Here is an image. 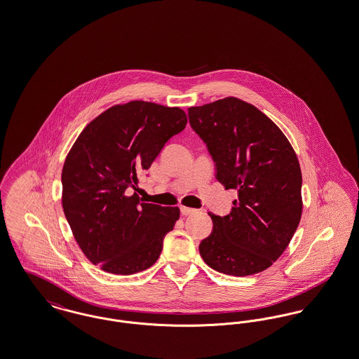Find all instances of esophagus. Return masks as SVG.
Wrapping results in <instances>:
<instances>
[{
	"label": "esophagus",
	"instance_id": "obj_1",
	"mask_svg": "<svg viewBox=\"0 0 359 359\" xmlns=\"http://www.w3.org/2000/svg\"><path fill=\"white\" fill-rule=\"evenodd\" d=\"M180 212H182V215L188 217V215L195 214V212H196V210H195V208H191V207H180Z\"/></svg>",
	"mask_w": 359,
	"mask_h": 359
}]
</instances>
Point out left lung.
<instances>
[{"label":"left lung","instance_id":"1","mask_svg":"<svg viewBox=\"0 0 359 359\" xmlns=\"http://www.w3.org/2000/svg\"><path fill=\"white\" fill-rule=\"evenodd\" d=\"M215 177L238 199L231 211L211 212L212 231L199 245L205 264L229 276L268 269L290 245L302 218V171L290 141L256 106L224 98L189 107Z\"/></svg>","mask_w":359,"mask_h":359}]
</instances>
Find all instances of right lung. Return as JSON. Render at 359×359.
I'll return each instance as SVG.
<instances>
[{"instance_id":"1","label":"right lung","mask_w":359,"mask_h":359,"mask_svg":"<svg viewBox=\"0 0 359 359\" xmlns=\"http://www.w3.org/2000/svg\"><path fill=\"white\" fill-rule=\"evenodd\" d=\"M186 125L179 107L132 101L91 121L69 151L62 172L65 215L85 256L104 272L138 273L160 257L180 211L129 192Z\"/></svg>"}]
</instances>
